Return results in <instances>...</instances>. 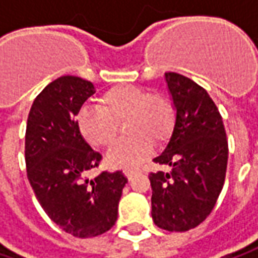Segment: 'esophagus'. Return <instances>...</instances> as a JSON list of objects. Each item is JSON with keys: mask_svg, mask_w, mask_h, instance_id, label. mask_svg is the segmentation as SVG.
I'll use <instances>...</instances> for the list:
<instances>
[{"mask_svg": "<svg viewBox=\"0 0 258 258\" xmlns=\"http://www.w3.org/2000/svg\"><path fill=\"white\" fill-rule=\"evenodd\" d=\"M124 173H125V176H127L130 180H131V179H133V177L136 176V173H137V172H134V170H130V169H127V170H124Z\"/></svg>", "mask_w": 258, "mask_h": 258, "instance_id": "1", "label": "esophagus"}]
</instances>
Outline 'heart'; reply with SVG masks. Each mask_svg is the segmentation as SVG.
I'll use <instances>...</instances> for the list:
<instances>
[{
  "label": "heart",
  "instance_id": "b5f03b06",
  "mask_svg": "<svg viewBox=\"0 0 258 258\" xmlns=\"http://www.w3.org/2000/svg\"><path fill=\"white\" fill-rule=\"evenodd\" d=\"M99 105L84 107L78 127L85 140L95 147H109L122 119L130 134L108 153V162L118 167H137L151 151V141L162 143L172 133L174 109L162 94L147 92L136 85H117L99 96Z\"/></svg>",
  "mask_w": 258,
  "mask_h": 258
}]
</instances>
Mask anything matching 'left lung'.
Masks as SVG:
<instances>
[{
	"instance_id": "obj_1",
	"label": "left lung",
	"mask_w": 258,
	"mask_h": 258,
	"mask_svg": "<svg viewBox=\"0 0 258 258\" xmlns=\"http://www.w3.org/2000/svg\"><path fill=\"white\" fill-rule=\"evenodd\" d=\"M173 101V133L154 162L169 172L150 173L151 217L166 231H189L214 209L222 190L228 143L215 102L192 79L164 73Z\"/></svg>"
}]
</instances>
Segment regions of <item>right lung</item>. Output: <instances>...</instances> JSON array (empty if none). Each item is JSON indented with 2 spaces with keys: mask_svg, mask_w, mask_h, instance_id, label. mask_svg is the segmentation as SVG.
Listing matches in <instances>:
<instances>
[{
  "mask_svg": "<svg viewBox=\"0 0 258 258\" xmlns=\"http://www.w3.org/2000/svg\"><path fill=\"white\" fill-rule=\"evenodd\" d=\"M94 94L89 81L57 78L34 99L26 128V167L36 198L59 228L79 238L114 227L128 182L121 172L86 177L102 156L85 141L76 115Z\"/></svg>",
  "mask_w": 258,
  "mask_h": 258,
  "instance_id": "add662e5",
  "label": "right lung"
}]
</instances>
